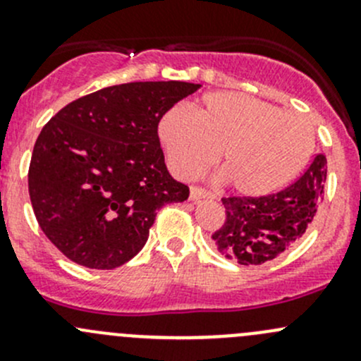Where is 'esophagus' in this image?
Instances as JSON below:
<instances>
[{"instance_id":"obj_1","label":"esophagus","mask_w":361,"mask_h":361,"mask_svg":"<svg viewBox=\"0 0 361 361\" xmlns=\"http://www.w3.org/2000/svg\"><path fill=\"white\" fill-rule=\"evenodd\" d=\"M211 192H207L206 188L201 187H192L190 188V199L192 201H199V199H209Z\"/></svg>"}]
</instances>
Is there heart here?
Segmentation results:
<instances>
[{
    "instance_id": "heart-1",
    "label": "heart",
    "mask_w": 361,
    "mask_h": 361,
    "mask_svg": "<svg viewBox=\"0 0 361 361\" xmlns=\"http://www.w3.org/2000/svg\"><path fill=\"white\" fill-rule=\"evenodd\" d=\"M157 133L176 176H199L220 152L221 178L250 197L285 187L314 148L307 116L239 92L206 94L194 113L171 108L160 118Z\"/></svg>"
}]
</instances>
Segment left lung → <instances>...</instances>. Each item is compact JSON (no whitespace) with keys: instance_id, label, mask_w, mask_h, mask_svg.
<instances>
[{"instance_id":"8db88e82","label":"left lung","mask_w":361,"mask_h":361,"mask_svg":"<svg viewBox=\"0 0 361 361\" xmlns=\"http://www.w3.org/2000/svg\"><path fill=\"white\" fill-rule=\"evenodd\" d=\"M326 157L318 154L290 187L260 197H221L225 221L211 239L216 250L241 265H260L290 250L323 201Z\"/></svg>"}]
</instances>
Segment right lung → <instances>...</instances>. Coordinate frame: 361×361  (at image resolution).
Instances as JSON below:
<instances>
[{
	"label": "right lung",
	"instance_id": "obj_1",
	"mask_svg": "<svg viewBox=\"0 0 361 361\" xmlns=\"http://www.w3.org/2000/svg\"><path fill=\"white\" fill-rule=\"evenodd\" d=\"M188 82L104 87L57 111L32 148L27 183L43 234L75 264L115 269L147 243L164 204L188 199L164 162L159 122Z\"/></svg>",
	"mask_w": 361,
	"mask_h": 361
}]
</instances>
